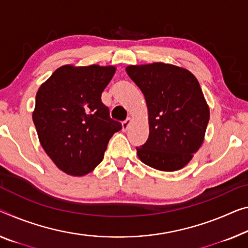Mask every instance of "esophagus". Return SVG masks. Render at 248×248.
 <instances>
[{
    "mask_svg": "<svg viewBox=\"0 0 248 248\" xmlns=\"http://www.w3.org/2000/svg\"><path fill=\"white\" fill-rule=\"evenodd\" d=\"M131 122H132V120L128 117V119H126L123 122V123H122V127H123V131H127V128L129 126V124H131Z\"/></svg>",
    "mask_w": 248,
    "mask_h": 248,
    "instance_id": "obj_1",
    "label": "esophagus"
}]
</instances>
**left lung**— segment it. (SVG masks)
<instances>
[{
    "label": "left lung",
    "instance_id": "obj_1",
    "mask_svg": "<svg viewBox=\"0 0 248 248\" xmlns=\"http://www.w3.org/2000/svg\"><path fill=\"white\" fill-rule=\"evenodd\" d=\"M126 72L145 96L150 135L136 147L140 161L174 172L184 167L204 140L209 108L189 71L165 63L129 65Z\"/></svg>",
    "mask_w": 248,
    "mask_h": 248
}]
</instances>
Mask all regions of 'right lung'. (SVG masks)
Instances as JSON below:
<instances>
[{"instance_id": "1", "label": "right lung", "mask_w": 248, "mask_h": 248, "mask_svg": "<svg viewBox=\"0 0 248 248\" xmlns=\"http://www.w3.org/2000/svg\"><path fill=\"white\" fill-rule=\"evenodd\" d=\"M114 73V66L64 65L37 91L34 125L45 153L64 173L92 172L122 129L101 100Z\"/></svg>"}]
</instances>
